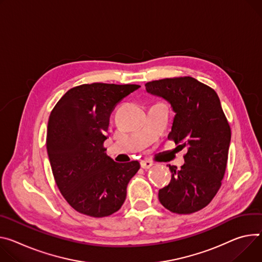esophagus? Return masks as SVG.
I'll list each match as a JSON object with an SVG mask.
<instances>
[{"instance_id": "esophagus-1", "label": "esophagus", "mask_w": 262, "mask_h": 262, "mask_svg": "<svg viewBox=\"0 0 262 262\" xmlns=\"http://www.w3.org/2000/svg\"><path fill=\"white\" fill-rule=\"evenodd\" d=\"M152 165H154V163H152L151 161H149V160H143V161H141V167L143 168V169H148V168L151 167Z\"/></svg>"}]
</instances>
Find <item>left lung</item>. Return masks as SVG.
I'll return each mask as SVG.
<instances>
[{"label":"left lung","instance_id":"obj_1","mask_svg":"<svg viewBox=\"0 0 262 262\" xmlns=\"http://www.w3.org/2000/svg\"><path fill=\"white\" fill-rule=\"evenodd\" d=\"M145 86L170 103L176 115L168 139L187 148L181 169L169 165L171 181L159 190V201L173 213L196 212L215 196L227 167L231 129L220 98L213 89L189 76Z\"/></svg>","mask_w":262,"mask_h":262}]
</instances>
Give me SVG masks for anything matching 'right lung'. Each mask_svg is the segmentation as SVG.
<instances>
[{
	"label": "right lung",
	"instance_id": "obj_1",
	"mask_svg": "<svg viewBox=\"0 0 262 262\" xmlns=\"http://www.w3.org/2000/svg\"><path fill=\"white\" fill-rule=\"evenodd\" d=\"M138 84H81L69 90L52 110L47 128V151L60 193L79 213L104 217L126 199L140 163H117L103 147L110 116Z\"/></svg>",
	"mask_w": 262,
	"mask_h": 262
}]
</instances>
